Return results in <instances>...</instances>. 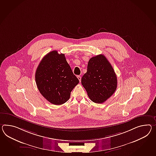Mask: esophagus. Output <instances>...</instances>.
<instances>
[{"label": "esophagus", "instance_id": "1", "mask_svg": "<svg viewBox=\"0 0 156 156\" xmlns=\"http://www.w3.org/2000/svg\"><path fill=\"white\" fill-rule=\"evenodd\" d=\"M77 78H78V79L80 81L81 80V76H77Z\"/></svg>", "mask_w": 156, "mask_h": 156}]
</instances>
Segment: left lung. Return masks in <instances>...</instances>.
<instances>
[{
    "label": "left lung",
    "instance_id": "1",
    "mask_svg": "<svg viewBox=\"0 0 156 156\" xmlns=\"http://www.w3.org/2000/svg\"><path fill=\"white\" fill-rule=\"evenodd\" d=\"M81 83L89 98L95 103H103L115 91L117 78L110 62L103 55L92 57L88 61L87 72Z\"/></svg>",
    "mask_w": 156,
    "mask_h": 156
}]
</instances>
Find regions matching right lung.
<instances>
[{
  "instance_id": "1",
  "label": "right lung",
  "mask_w": 156,
  "mask_h": 156,
  "mask_svg": "<svg viewBox=\"0 0 156 156\" xmlns=\"http://www.w3.org/2000/svg\"><path fill=\"white\" fill-rule=\"evenodd\" d=\"M39 91L49 102L61 105L68 100L73 89L79 83L66 60L64 54L52 51L42 58L35 72Z\"/></svg>"
}]
</instances>
